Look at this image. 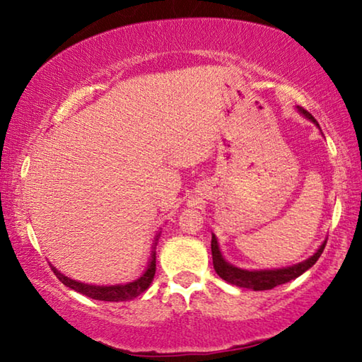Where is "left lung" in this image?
Returning <instances> with one entry per match:
<instances>
[{
	"instance_id": "8db88e82",
	"label": "left lung",
	"mask_w": 362,
	"mask_h": 362,
	"mask_svg": "<svg viewBox=\"0 0 362 362\" xmlns=\"http://www.w3.org/2000/svg\"><path fill=\"white\" fill-rule=\"evenodd\" d=\"M300 113L303 116H306L310 121H313L316 126L317 121L311 116V113L306 112L303 108H298ZM326 243H322V246L317 249V252L315 255H311L308 260H305L302 263H298V265H293V267H287V268H279V269H262V272H249V269H241V268H236L230 265L228 262H225V259L220 254V249H218V244L216 236L212 235V241H211V250H212V263H214V269H216L217 274L222 279L228 281L230 284H235V286H240V287H247V289H252V291H268V289H273V287H276L279 284H284V283H289V281L298 278L300 274H303L306 269L311 268L320 259L324 247H326Z\"/></svg>"
}]
</instances>
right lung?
Instances as JSON below:
<instances>
[{
    "label": "right lung",
    "mask_w": 362,
    "mask_h": 362,
    "mask_svg": "<svg viewBox=\"0 0 362 362\" xmlns=\"http://www.w3.org/2000/svg\"><path fill=\"white\" fill-rule=\"evenodd\" d=\"M156 241H158V238H156ZM155 246H156V243H155ZM151 252H153L151 260H150L148 268H146V272L139 279L132 281V283H127V284L90 286V284H84V283H79V281L66 278L62 273L57 272V268H54V267H51V268H52L54 274L59 278L60 283H64L66 287H70V289L83 293V296H86V297H90L94 300H103V302H126V300H132L137 296H140V293L148 289V286L151 284L153 276H155V272H156V247H153Z\"/></svg>",
    "instance_id": "add662e5"
}]
</instances>
